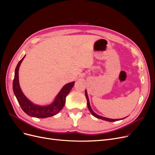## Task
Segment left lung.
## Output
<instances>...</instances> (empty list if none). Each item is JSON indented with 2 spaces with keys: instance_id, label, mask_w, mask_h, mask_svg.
Instances as JSON below:
<instances>
[{
  "instance_id": "obj_1",
  "label": "left lung",
  "mask_w": 155,
  "mask_h": 155,
  "mask_svg": "<svg viewBox=\"0 0 155 155\" xmlns=\"http://www.w3.org/2000/svg\"><path fill=\"white\" fill-rule=\"evenodd\" d=\"M85 96H86V98H87V106H88V110H90V112H91V114L96 117V118H99V119H101L103 120H105V121H118V120H120L121 119H110V118H105V117H103V116H99L97 115V114H96L92 110V109H91V105H90V103H89V100H88V95H87V91L85 90ZM124 119V118H123Z\"/></svg>"
}]
</instances>
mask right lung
<instances>
[{
	"mask_svg": "<svg viewBox=\"0 0 155 155\" xmlns=\"http://www.w3.org/2000/svg\"><path fill=\"white\" fill-rule=\"evenodd\" d=\"M25 57V55L17 65L15 71V77H14L13 81V92L18 104L26 114L30 116L35 117V118H45L55 115L64 107L65 101H66V97L74 87V82L69 83L65 85L61 90L58 96H56L54 101L51 105L48 106H39L34 105L23 94L19 86V83H18V69H19L21 63H22V60L24 59Z\"/></svg>",
	"mask_w": 155,
	"mask_h": 155,
	"instance_id": "obj_1",
	"label": "right lung"
}]
</instances>
